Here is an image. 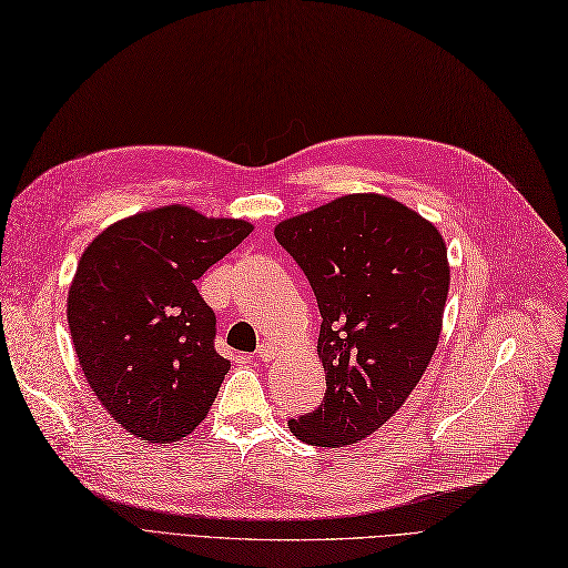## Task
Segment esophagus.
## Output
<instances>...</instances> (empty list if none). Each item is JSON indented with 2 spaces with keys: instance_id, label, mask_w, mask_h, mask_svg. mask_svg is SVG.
Masks as SVG:
<instances>
[{
  "instance_id": "1",
  "label": "esophagus",
  "mask_w": 568,
  "mask_h": 568,
  "mask_svg": "<svg viewBox=\"0 0 568 568\" xmlns=\"http://www.w3.org/2000/svg\"><path fill=\"white\" fill-rule=\"evenodd\" d=\"M276 355H278V348L273 346V344H268V342H262V344L257 346V358L264 361V363H268L271 358H276Z\"/></svg>"
}]
</instances>
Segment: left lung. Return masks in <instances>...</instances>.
Instances as JSON below:
<instances>
[{"mask_svg":"<svg viewBox=\"0 0 568 568\" xmlns=\"http://www.w3.org/2000/svg\"><path fill=\"white\" fill-rule=\"evenodd\" d=\"M321 308L325 397L290 430L346 447L405 405L437 348L449 292L447 245L407 205L348 194L276 226Z\"/></svg>","mask_w":568,"mask_h":568,"instance_id":"8db88e82","label":"left lung"}]
</instances>
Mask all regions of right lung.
Listing matches in <instances>:
<instances>
[{
    "label": "right lung",
    "mask_w": 568,
    "mask_h": 568,
    "mask_svg": "<svg viewBox=\"0 0 568 568\" xmlns=\"http://www.w3.org/2000/svg\"><path fill=\"white\" fill-rule=\"evenodd\" d=\"M245 220L165 205L125 217L83 250L68 323L83 376L102 407L146 443H178L213 405L229 372L215 351L203 273L247 234Z\"/></svg>",
    "instance_id": "add662e5"
}]
</instances>
